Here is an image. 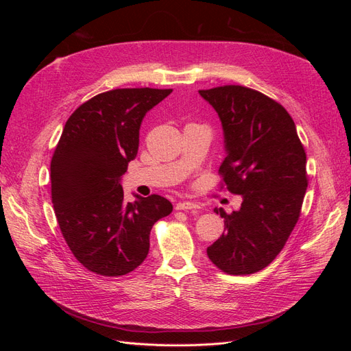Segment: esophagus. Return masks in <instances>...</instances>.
I'll return each mask as SVG.
<instances>
[{
  "instance_id": "esophagus-1",
  "label": "esophagus",
  "mask_w": 351,
  "mask_h": 351,
  "mask_svg": "<svg viewBox=\"0 0 351 351\" xmlns=\"http://www.w3.org/2000/svg\"><path fill=\"white\" fill-rule=\"evenodd\" d=\"M200 206L195 202H189V200H183V202H178L176 205L177 210H197Z\"/></svg>"
}]
</instances>
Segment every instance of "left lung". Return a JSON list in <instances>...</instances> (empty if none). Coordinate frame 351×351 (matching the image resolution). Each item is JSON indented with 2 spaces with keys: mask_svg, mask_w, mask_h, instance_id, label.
Instances as JSON below:
<instances>
[{
  "mask_svg": "<svg viewBox=\"0 0 351 351\" xmlns=\"http://www.w3.org/2000/svg\"><path fill=\"white\" fill-rule=\"evenodd\" d=\"M224 130L227 156L219 174L243 197L224 218L222 236L206 249L210 262L230 275L263 269L277 258L300 217L307 189L306 154L282 105L258 90L227 84L199 90Z\"/></svg>",
  "mask_w": 351,
  "mask_h": 351,
  "instance_id": "1",
  "label": "left lung"
}]
</instances>
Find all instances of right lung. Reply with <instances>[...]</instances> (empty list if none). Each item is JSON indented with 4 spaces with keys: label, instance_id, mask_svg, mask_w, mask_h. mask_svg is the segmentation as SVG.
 I'll list each match as a JSON object with an SVG mask.
<instances>
[{
    "label": "right lung",
    "instance_id": "right-lung-1",
    "mask_svg": "<svg viewBox=\"0 0 351 351\" xmlns=\"http://www.w3.org/2000/svg\"><path fill=\"white\" fill-rule=\"evenodd\" d=\"M173 89H114L82 104L67 120L51 161L56 217L76 259L104 277L136 269L155 222L171 214L159 195L125 204L121 176L139 149L143 117Z\"/></svg>",
    "mask_w": 351,
    "mask_h": 351
}]
</instances>
